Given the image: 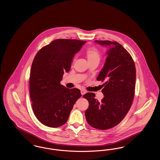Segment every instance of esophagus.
Returning a JSON list of instances; mask_svg holds the SVG:
<instances>
[{"mask_svg":"<svg viewBox=\"0 0 160 160\" xmlns=\"http://www.w3.org/2000/svg\"><path fill=\"white\" fill-rule=\"evenodd\" d=\"M86 93V91H85V90H84V89H82L81 90V94L82 95H83L84 94H85Z\"/></svg>","mask_w":160,"mask_h":160,"instance_id":"34e87169","label":"esophagus"}]
</instances>
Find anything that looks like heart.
I'll use <instances>...</instances> for the list:
<instances>
[{
  "label": "heart",
  "mask_w": 160,
  "mask_h": 160,
  "mask_svg": "<svg viewBox=\"0 0 160 160\" xmlns=\"http://www.w3.org/2000/svg\"><path fill=\"white\" fill-rule=\"evenodd\" d=\"M85 56L86 57L89 63L93 62L99 63L101 59V53L99 50L96 47H92L88 48L85 52Z\"/></svg>",
  "instance_id": "1"
}]
</instances>
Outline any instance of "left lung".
Here are the masks:
<instances>
[{"mask_svg":"<svg viewBox=\"0 0 160 160\" xmlns=\"http://www.w3.org/2000/svg\"><path fill=\"white\" fill-rule=\"evenodd\" d=\"M101 46L110 47L106 62L97 80L105 82L101 101L93 93H86L89 107L85 111L88 123L95 128L110 129L119 124L131 106L136 86V71L130 54L116 41H95Z\"/></svg>","mask_w":160,"mask_h":160,"instance_id":"1","label":"left lung"}]
</instances>
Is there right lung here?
<instances>
[{
  "instance_id": "add662e5",
  "label": "right lung",
  "mask_w": 160,
  "mask_h": 160,
  "mask_svg": "<svg viewBox=\"0 0 160 160\" xmlns=\"http://www.w3.org/2000/svg\"><path fill=\"white\" fill-rule=\"evenodd\" d=\"M86 41L58 39L42 47L35 56L29 80L30 98L33 113L47 127L65 124L77 100L78 89L61 84L64 72L71 68L72 59Z\"/></svg>"
}]
</instances>
